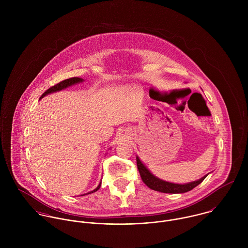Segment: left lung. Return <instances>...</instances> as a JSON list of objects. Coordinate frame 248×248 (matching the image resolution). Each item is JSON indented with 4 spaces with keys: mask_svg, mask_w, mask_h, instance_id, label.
Returning a JSON list of instances; mask_svg holds the SVG:
<instances>
[{
    "mask_svg": "<svg viewBox=\"0 0 248 248\" xmlns=\"http://www.w3.org/2000/svg\"><path fill=\"white\" fill-rule=\"evenodd\" d=\"M137 165H138V169L140 171L142 181L150 189L155 190V191H158V192H161V193L177 194V193H185V192L191 191L196 186H198L200 183H202L204 180V178L206 177V176H205V177H202L201 179H199L197 181L190 182V183H187V184H176V183H171V182L161 180V179L155 177L142 164V162L139 157H137Z\"/></svg>",
    "mask_w": 248,
    "mask_h": 248,
    "instance_id": "obj_1",
    "label": "left lung"
}]
</instances>
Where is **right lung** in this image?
Returning a JSON list of instances; mask_svg holds the SVG:
<instances>
[{
  "mask_svg": "<svg viewBox=\"0 0 248 248\" xmlns=\"http://www.w3.org/2000/svg\"><path fill=\"white\" fill-rule=\"evenodd\" d=\"M82 81H83V79H81V78H79V77H72V78H69V79L63 80V81L59 82L58 84H56V85H54V86L50 87L49 89H47V90H46V92L41 95L40 99H41V98H43L44 96H46V94H48V93H55V92L61 91V90H63V89H66V88L70 87L71 85H74V84L79 83V82H82ZM100 186H101V182L99 183V185L97 186V188H96V189H94L93 191L90 192L89 194H91V193H93V192L97 191V190L100 188Z\"/></svg>",
  "mask_w": 248,
  "mask_h": 248,
  "instance_id": "right-lung-1",
  "label": "right lung"
}]
</instances>
